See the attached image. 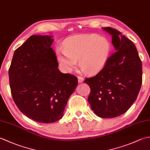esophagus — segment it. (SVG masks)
Returning a JSON list of instances; mask_svg holds the SVG:
<instances>
[{
	"label": "esophagus",
	"mask_w": 150,
	"mask_h": 150,
	"mask_svg": "<svg viewBox=\"0 0 150 150\" xmlns=\"http://www.w3.org/2000/svg\"><path fill=\"white\" fill-rule=\"evenodd\" d=\"M78 81H79V83H81V82L84 81V79L82 78V77H81V76H79V77H78Z\"/></svg>",
	"instance_id": "1"
}]
</instances>
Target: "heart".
<instances>
[{"mask_svg":"<svg viewBox=\"0 0 150 150\" xmlns=\"http://www.w3.org/2000/svg\"><path fill=\"white\" fill-rule=\"evenodd\" d=\"M111 46L106 38L97 35H82L71 37L67 40L64 50H57L59 61L68 72L77 65L89 75L99 73L106 65L110 55Z\"/></svg>","mask_w":150,"mask_h":150,"instance_id":"obj_1","label":"heart"}]
</instances>
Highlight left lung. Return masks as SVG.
<instances>
[{"instance_id":"1","label":"left lung","mask_w":150,"mask_h":150,"mask_svg":"<svg viewBox=\"0 0 150 150\" xmlns=\"http://www.w3.org/2000/svg\"><path fill=\"white\" fill-rule=\"evenodd\" d=\"M112 35L115 52L97 74L85 79L90 87L88 103L101 118L122 115L138 96L142 81V61L132 40L112 28H103Z\"/></svg>"}]
</instances>
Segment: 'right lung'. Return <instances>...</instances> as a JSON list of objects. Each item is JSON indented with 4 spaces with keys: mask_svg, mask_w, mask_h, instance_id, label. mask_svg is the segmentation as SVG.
Instances as JSON below:
<instances>
[{
    "mask_svg": "<svg viewBox=\"0 0 150 150\" xmlns=\"http://www.w3.org/2000/svg\"><path fill=\"white\" fill-rule=\"evenodd\" d=\"M51 36L31 35L16 50L9 69L11 93L22 113L35 121L60 120L78 79L58 69Z\"/></svg>",
    "mask_w": 150,
    "mask_h": 150,
    "instance_id": "1",
    "label": "right lung"
}]
</instances>
